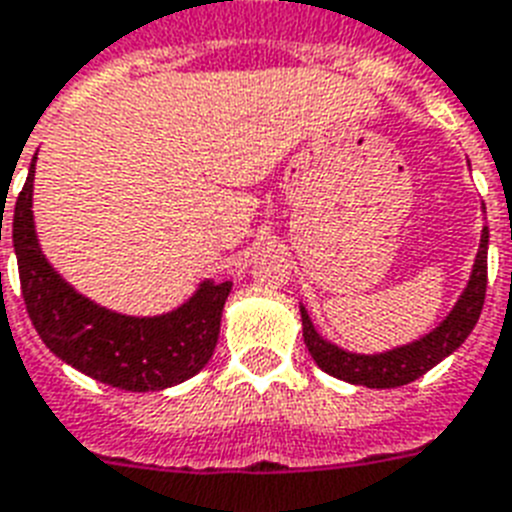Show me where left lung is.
<instances>
[{"label":"left lung","mask_w":512,"mask_h":512,"mask_svg":"<svg viewBox=\"0 0 512 512\" xmlns=\"http://www.w3.org/2000/svg\"><path fill=\"white\" fill-rule=\"evenodd\" d=\"M487 246H489V227L481 232V246L476 253L474 274L468 280L466 293L460 295L458 306L450 311L445 322L439 324L434 332H429L421 340L395 348L390 353H379V356H356V353H345L335 348L332 342L322 340L316 335L314 324L308 319L306 308H301L303 319V340L316 361V366L332 377L342 379L350 384H363L371 390H390V387H403V384L416 382L424 377L426 371L437 366L442 358H447L453 350H458L471 329L476 327L484 308V295H487Z\"/></svg>","instance_id":"obj_1"}]
</instances>
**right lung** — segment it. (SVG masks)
I'll return each instance as SVG.
<instances>
[{"label": "right lung", "mask_w": 512, "mask_h": 512, "mask_svg": "<svg viewBox=\"0 0 512 512\" xmlns=\"http://www.w3.org/2000/svg\"><path fill=\"white\" fill-rule=\"evenodd\" d=\"M33 170L36 159L15 201L12 243L25 311L46 348L91 379L130 392L164 390L204 369L217 348L232 282H204L185 306L154 319L96 306L75 293L38 248L31 211Z\"/></svg>", "instance_id": "1"}]
</instances>
